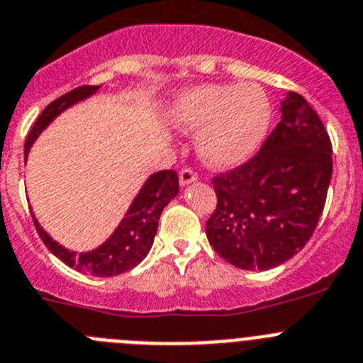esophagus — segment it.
<instances>
[{"instance_id":"esophagus-1","label":"esophagus","mask_w":363,"mask_h":363,"mask_svg":"<svg viewBox=\"0 0 363 363\" xmlns=\"http://www.w3.org/2000/svg\"><path fill=\"white\" fill-rule=\"evenodd\" d=\"M179 181H181L182 186L197 181V172L194 168H182L181 174H179Z\"/></svg>"}]
</instances>
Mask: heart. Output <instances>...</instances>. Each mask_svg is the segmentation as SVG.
Here are the masks:
<instances>
[{
	"label": "heart",
	"mask_w": 363,
	"mask_h": 363,
	"mask_svg": "<svg viewBox=\"0 0 363 363\" xmlns=\"http://www.w3.org/2000/svg\"><path fill=\"white\" fill-rule=\"evenodd\" d=\"M175 125L197 132L199 153L211 166H233L262 143L269 125V103L257 84H208L179 99Z\"/></svg>",
	"instance_id": "1"
}]
</instances>
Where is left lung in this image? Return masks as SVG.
Returning a JSON list of instances; mask_svg holds the SVG:
<instances>
[{"instance_id": "left-lung-1", "label": "left lung", "mask_w": 363, "mask_h": 363, "mask_svg": "<svg viewBox=\"0 0 363 363\" xmlns=\"http://www.w3.org/2000/svg\"><path fill=\"white\" fill-rule=\"evenodd\" d=\"M333 174V146L318 113L298 94L242 164L211 177L217 208L206 220L211 247L240 269H271L313 237Z\"/></svg>"}]
</instances>
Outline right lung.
<instances>
[{"mask_svg":"<svg viewBox=\"0 0 363 363\" xmlns=\"http://www.w3.org/2000/svg\"><path fill=\"white\" fill-rule=\"evenodd\" d=\"M99 86L92 84H83L70 92L63 94L61 97L52 101L43 112L39 113L34 126L30 128L25 141V157H27L30 145L35 137L41 133L45 126H48L55 116H60L65 108L72 106L77 101L92 96ZM179 194V175L175 169H162L153 174L146 181L139 195L135 197L133 204L130 206L128 213L123 218L112 237L99 246L97 250L88 251V253H74V251L65 250L57 242H54L50 237L39 226L35 217L32 215L34 226L38 230L39 238L43 240L45 246L52 251L60 260H63L67 266L74 267L83 273H90L96 277H116L130 271L141 262L148 255L150 247L153 244V237L157 233L159 217H161L164 206L168 204L175 195Z\"/></svg>","mask_w":363,"mask_h":363,"instance_id":"1","label":"right lung"}]
</instances>
